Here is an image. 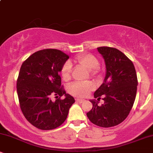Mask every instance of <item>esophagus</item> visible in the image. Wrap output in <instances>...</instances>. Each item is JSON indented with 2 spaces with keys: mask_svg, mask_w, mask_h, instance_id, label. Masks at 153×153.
Segmentation results:
<instances>
[{
  "mask_svg": "<svg viewBox=\"0 0 153 153\" xmlns=\"http://www.w3.org/2000/svg\"><path fill=\"white\" fill-rule=\"evenodd\" d=\"M84 101H85V100L84 99H76V102H78V103H82V102H84Z\"/></svg>",
  "mask_w": 153,
  "mask_h": 153,
  "instance_id": "esophagus-1",
  "label": "esophagus"
}]
</instances>
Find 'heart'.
<instances>
[{
  "instance_id": "heart-1",
  "label": "heart",
  "mask_w": 153,
  "mask_h": 153,
  "mask_svg": "<svg viewBox=\"0 0 153 153\" xmlns=\"http://www.w3.org/2000/svg\"><path fill=\"white\" fill-rule=\"evenodd\" d=\"M76 60L85 66L88 71H96L99 68V62L97 58L92 54H82L76 57ZM72 71L71 62H67L62 66L61 70V75L65 80L71 78ZM94 88V85L91 82H75L71 84L69 88L70 92L74 96L79 97H85L88 95L90 91Z\"/></svg>"
}]
</instances>
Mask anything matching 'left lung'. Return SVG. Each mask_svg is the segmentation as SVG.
<instances>
[{"instance_id": "1", "label": "left lung", "mask_w": 153, "mask_h": 153, "mask_svg": "<svg viewBox=\"0 0 153 153\" xmlns=\"http://www.w3.org/2000/svg\"><path fill=\"white\" fill-rule=\"evenodd\" d=\"M98 52L104 59L106 75L102 85L94 93V98L104 96V103L90 100L93 108L87 117L93 124L111 127L122 123L129 115L137 94V77L134 65L124 53L116 48L101 47Z\"/></svg>"}]
</instances>
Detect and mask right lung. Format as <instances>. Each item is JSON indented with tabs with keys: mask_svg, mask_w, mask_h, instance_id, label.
<instances>
[{
	"mask_svg": "<svg viewBox=\"0 0 153 153\" xmlns=\"http://www.w3.org/2000/svg\"><path fill=\"white\" fill-rule=\"evenodd\" d=\"M68 59L62 51L46 49L31 54L21 67L16 84L21 109L38 129L50 130L60 126L75 103L74 98L60 88L59 73ZM52 95L65 99L52 102Z\"/></svg>",
	"mask_w": 153,
	"mask_h": 153,
	"instance_id": "right-lung-1",
	"label": "right lung"
}]
</instances>
